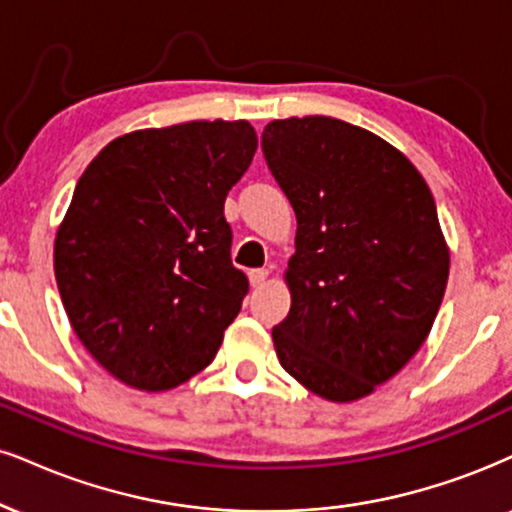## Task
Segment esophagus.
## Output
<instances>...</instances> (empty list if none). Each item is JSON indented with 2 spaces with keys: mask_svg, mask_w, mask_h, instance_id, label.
Returning a JSON list of instances; mask_svg holds the SVG:
<instances>
[{
  "mask_svg": "<svg viewBox=\"0 0 512 512\" xmlns=\"http://www.w3.org/2000/svg\"><path fill=\"white\" fill-rule=\"evenodd\" d=\"M249 280H251V285H254V287H261L263 282L268 280V270H266V268H256V270H251V273H249Z\"/></svg>",
  "mask_w": 512,
  "mask_h": 512,
  "instance_id": "obj_1",
  "label": "esophagus"
}]
</instances>
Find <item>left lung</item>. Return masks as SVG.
Instances as JSON below:
<instances>
[{
    "mask_svg": "<svg viewBox=\"0 0 512 512\" xmlns=\"http://www.w3.org/2000/svg\"><path fill=\"white\" fill-rule=\"evenodd\" d=\"M261 147L296 213L277 358L313 394L358 401L418 353L437 318L449 246L434 197L399 149L337 118L273 121Z\"/></svg>",
    "mask_w": 512,
    "mask_h": 512,
    "instance_id": "1",
    "label": "left lung"
}]
</instances>
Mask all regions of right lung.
I'll return each instance as SVG.
<instances>
[{
  "label": "right lung",
  "instance_id": "1",
  "mask_svg": "<svg viewBox=\"0 0 512 512\" xmlns=\"http://www.w3.org/2000/svg\"><path fill=\"white\" fill-rule=\"evenodd\" d=\"M256 147L246 121L135 130L75 185L56 285L82 346L128 387L173 389L216 358L249 292L223 206Z\"/></svg>",
  "mask_w": 512,
  "mask_h": 512
}]
</instances>
